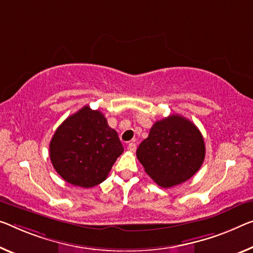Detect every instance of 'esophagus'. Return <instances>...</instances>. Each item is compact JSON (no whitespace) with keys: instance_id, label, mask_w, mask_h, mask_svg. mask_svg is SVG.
Here are the masks:
<instances>
[{"instance_id":"34e87169","label":"esophagus","mask_w":253,"mask_h":253,"mask_svg":"<svg viewBox=\"0 0 253 253\" xmlns=\"http://www.w3.org/2000/svg\"><path fill=\"white\" fill-rule=\"evenodd\" d=\"M135 149H137V145L133 142H130L129 145H127V150L129 151H135Z\"/></svg>"}]
</instances>
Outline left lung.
Listing matches in <instances>:
<instances>
[{"label": "left lung", "mask_w": 253, "mask_h": 253, "mask_svg": "<svg viewBox=\"0 0 253 253\" xmlns=\"http://www.w3.org/2000/svg\"><path fill=\"white\" fill-rule=\"evenodd\" d=\"M205 154L199 129L177 114L155 122L148 138L137 149L146 173L162 188H172L191 178L203 165Z\"/></svg>", "instance_id": "obj_1"}]
</instances>
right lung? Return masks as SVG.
Instances as JSON below:
<instances>
[{
  "label": "right lung",
  "instance_id": "right-lung-1",
  "mask_svg": "<svg viewBox=\"0 0 253 253\" xmlns=\"http://www.w3.org/2000/svg\"><path fill=\"white\" fill-rule=\"evenodd\" d=\"M123 150L104 114L89 106L70 115L49 142L50 162L59 175L70 184L86 189L106 180Z\"/></svg>",
  "mask_w": 253,
  "mask_h": 253
}]
</instances>
